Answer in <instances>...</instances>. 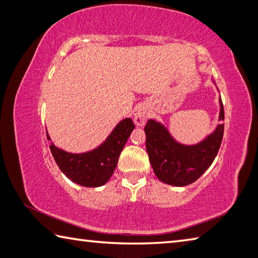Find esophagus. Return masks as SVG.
I'll return each instance as SVG.
<instances>
[{
  "instance_id": "obj_1",
  "label": "esophagus",
  "mask_w": 258,
  "mask_h": 258,
  "mask_svg": "<svg viewBox=\"0 0 258 258\" xmlns=\"http://www.w3.org/2000/svg\"><path fill=\"white\" fill-rule=\"evenodd\" d=\"M148 117H149L148 108H146V107H144V106H141L140 108L136 110V113H135L134 121L137 125L143 126L146 123V120H148Z\"/></svg>"
}]
</instances>
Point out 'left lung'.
I'll return each mask as SVG.
<instances>
[{
    "label": "left lung",
    "mask_w": 258,
    "mask_h": 258,
    "mask_svg": "<svg viewBox=\"0 0 258 258\" xmlns=\"http://www.w3.org/2000/svg\"><path fill=\"white\" fill-rule=\"evenodd\" d=\"M220 102L219 120H224V106ZM144 132L150 164L158 179L164 183L184 187L195 182L215 160L224 136V124L195 145L176 142L164 124L149 120Z\"/></svg>",
    "instance_id": "left-lung-1"
}]
</instances>
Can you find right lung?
Returning a JSON list of instances; mask_svg holds the SVG:
<instances>
[{"instance_id":"1","label":"right lung","mask_w":258,"mask_h":258,"mask_svg":"<svg viewBox=\"0 0 258 258\" xmlns=\"http://www.w3.org/2000/svg\"><path fill=\"white\" fill-rule=\"evenodd\" d=\"M134 128L132 118H123L102 144L89 152L69 153L51 142L49 148L57 166L68 179L83 187H100L113 175L118 157ZM47 140L50 141L48 134Z\"/></svg>"}]
</instances>
